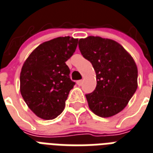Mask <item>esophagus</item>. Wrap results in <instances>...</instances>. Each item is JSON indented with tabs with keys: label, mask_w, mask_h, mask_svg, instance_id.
<instances>
[{
	"label": "esophagus",
	"mask_w": 153,
	"mask_h": 153,
	"mask_svg": "<svg viewBox=\"0 0 153 153\" xmlns=\"http://www.w3.org/2000/svg\"><path fill=\"white\" fill-rule=\"evenodd\" d=\"M77 84L79 85V86H81L82 84V80H79V81H77Z\"/></svg>",
	"instance_id": "obj_1"
}]
</instances>
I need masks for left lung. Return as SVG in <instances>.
Returning a JSON list of instances; mask_svg holds the SVG:
<instances>
[{
  "label": "left lung",
  "instance_id": "obj_1",
  "mask_svg": "<svg viewBox=\"0 0 153 153\" xmlns=\"http://www.w3.org/2000/svg\"><path fill=\"white\" fill-rule=\"evenodd\" d=\"M79 47L96 74V88L86 95L89 108L103 118L118 114L138 87V71L133 58L120 43L108 38H81Z\"/></svg>",
  "mask_w": 153,
  "mask_h": 153
}]
</instances>
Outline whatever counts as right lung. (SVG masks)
<instances>
[{"label": "right lung", "instance_id": "right-lung-1", "mask_svg": "<svg viewBox=\"0 0 153 153\" xmlns=\"http://www.w3.org/2000/svg\"><path fill=\"white\" fill-rule=\"evenodd\" d=\"M78 38L59 37L42 43L26 58L20 74V91L38 117L53 120L62 112L74 87L66 62L76 50Z\"/></svg>", "mask_w": 153, "mask_h": 153}]
</instances>
